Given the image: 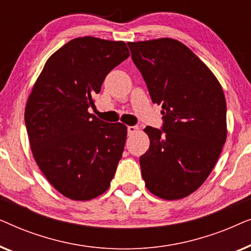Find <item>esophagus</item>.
<instances>
[{
  "instance_id": "esophagus-1",
  "label": "esophagus",
  "mask_w": 251,
  "mask_h": 251,
  "mask_svg": "<svg viewBox=\"0 0 251 251\" xmlns=\"http://www.w3.org/2000/svg\"><path fill=\"white\" fill-rule=\"evenodd\" d=\"M137 131H138V126H128V133H129V135H133V133H136Z\"/></svg>"
}]
</instances>
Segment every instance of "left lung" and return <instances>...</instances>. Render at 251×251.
I'll return each instance as SVG.
<instances>
[{
  "instance_id": "obj_1",
  "label": "left lung",
  "mask_w": 251,
  "mask_h": 251,
  "mask_svg": "<svg viewBox=\"0 0 251 251\" xmlns=\"http://www.w3.org/2000/svg\"><path fill=\"white\" fill-rule=\"evenodd\" d=\"M152 101L162 105L163 129L146 126L150 149L140 156L151 193L164 200L188 197L214 169L227 137L223 88L209 67L179 41L126 43Z\"/></svg>"
}]
</instances>
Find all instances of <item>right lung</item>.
<instances>
[{
    "label": "right lung",
    "mask_w": 251,
    "mask_h": 251,
    "mask_svg": "<svg viewBox=\"0 0 251 251\" xmlns=\"http://www.w3.org/2000/svg\"><path fill=\"white\" fill-rule=\"evenodd\" d=\"M129 56L123 41L71 40L49 57L27 99L25 123L34 160L71 200L99 197L114 177L126 126L101 121L88 109L106 75Z\"/></svg>",
    "instance_id": "1"
}]
</instances>
